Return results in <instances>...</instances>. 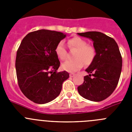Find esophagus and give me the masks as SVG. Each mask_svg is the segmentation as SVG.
Instances as JSON below:
<instances>
[{
    "instance_id": "esophagus-1",
    "label": "esophagus",
    "mask_w": 132,
    "mask_h": 132,
    "mask_svg": "<svg viewBox=\"0 0 132 132\" xmlns=\"http://www.w3.org/2000/svg\"><path fill=\"white\" fill-rule=\"evenodd\" d=\"M75 75V74H74V73H70L69 74V76L71 77H73Z\"/></svg>"
}]
</instances>
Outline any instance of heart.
<instances>
[{"instance_id":"heart-1","label":"heart","mask_w":132,"mask_h":132,"mask_svg":"<svg viewBox=\"0 0 132 132\" xmlns=\"http://www.w3.org/2000/svg\"><path fill=\"white\" fill-rule=\"evenodd\" d=\"M67 45L70 50H75L73 60L66 61L61 64V67L69 72H75L82 68L83 65H89L93 63L96 55V50L93 45H88L86 40L75 37L68 41ZM59 59L64 60L67 58V50L63 42L58 43L55 50Z\"/></svg>"}]
</instances>
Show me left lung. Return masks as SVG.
Instances as JSON below:
<instances>
[{
  "label": "left lung",
  "mask_w": 132,
  "mask_h": 132,
  "mask_svg": "<svg viewBox=\"0 0 132 132\" xmlns=\"http://www.w3.org/2000/svg\"><path fill=\"white\" fill-rule=\"evenodd\" d=\"M77 34L92 39L96 52L94 60L85 70L89 75L84 77L78 92L87 100L100 102L110 96L117 87L122 71V55L116 41L104 34L99 31Z\"/></svg>",
  "instance_id": "left-lung-1"
}]
</instances>
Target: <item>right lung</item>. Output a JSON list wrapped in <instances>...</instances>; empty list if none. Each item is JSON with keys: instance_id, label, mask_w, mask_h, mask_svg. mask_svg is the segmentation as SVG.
<instances>
[{"instance_id": "right-lung-1", "label": "right lung", "mask_w": 132, "mask_h": 132, "mask_svg": "<svg viewBox=\"0 0 132 132\" xmlns=\"http://www.w3.org/2000/svg\"><path fill=\"white\" fill-rule=\"evenodd\" d=\"M65 37L59 31L37 30L28 34L18 47L16 58L18 85L23 94L35 103L54 100L69 77L65 71H57L60 61L55 50Z\"/></svg>"}]
</instances>
